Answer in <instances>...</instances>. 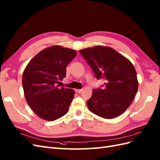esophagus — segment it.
<instances>
[{"label": "esophagus", "mask_w": 160, "mask_h": 160, "mask_svg": "<svg viewBox=\"0 0 160 160\" xmlns=\"http://www.w3.org/2000/svg\"><path fill=\"white\" fill-rule=\"evenodd\" d=\"M75 92L76 93H80V92H82V89H76Z\"/></svg>", "instance_id": "34e87169"}]
</instances>
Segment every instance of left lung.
Listing matches in <instances>:
<instances>
[{
	"label": "left lung",
	"instance_id": "left-lung-1",
	"mask_svg": "<svg viewBox=\"0 0 160 160\" xmlns=\"http://www.w3.org/2000/svg\"><path fill=\"white\" fill-rule=\"evenodd\" d=\"M92 68L96 78L106 82L94 89L87 100L90 112L104 118L121 115L129 107L138 89L133 65L115 49L96 46L80 50Z\"/></svg>",
	"mask_w": 160,
	"mask_h": 160
}]
</instances>
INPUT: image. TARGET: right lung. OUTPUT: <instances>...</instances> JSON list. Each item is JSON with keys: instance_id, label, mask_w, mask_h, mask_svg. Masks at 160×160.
<instances>
[{"instance_id": "obj_1", "label": "right lung", "mask_w": 160, "mask_h": 160, "mask_svg": "<svg viewBox=\"0 0 160 160\" xmlns=\"http://www.w3.org/2000/svg\"><path fill=\"white\" fill-rule=\"evenodd\" d=\"M74 49L59 45L43 49L29 62L22 84L27 104L43 119L53 121L65 115L74 97L73 89L57 85L76 56Z\"/></svg>"}]
</instances>
